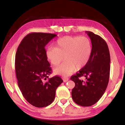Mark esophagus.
Returning a JSON list of instances; mask_svg holds the SVG:
<instances>
[{"instance_id": "1", "label": "esophagus", "mask_w": 125, "mask_h": 125, "mask_svg": "<svg viewBox=\"0 0 125 125\" xmlns=\"http://www.w3.org/2000/svg\"><path fill=\"white\" fill-rule=\"evenodd\" d=\"M63 81H64V82H66L69 80V78H64L63 79Z\"/></svg>"}]
</instances>
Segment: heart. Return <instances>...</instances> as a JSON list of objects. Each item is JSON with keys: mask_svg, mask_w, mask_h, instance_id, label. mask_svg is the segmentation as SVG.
Listing matches in <instances>:
<instances>
[{"mask_svg": "<svg viewBox=\"0 0 125 125\" xmlns=\"http://www.w3.org/2000/svg\"><path fill=\"white\" fill-rule=\"evenodd\" d=\"M92 44L87 37L66 36L58 39L54 47L48 48L46 51L48 60L54 66L65 61L54 69V72L68 76L76 69L83 68L87 64L92 56Z\"/></svg>", "mask_w": 125, "mask_h": 125, "instance_id": "1", "label": "heart"}]
</instances>
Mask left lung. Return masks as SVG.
Instances as JSON below:
<instances>
[{"label": "left lung", "instance_id": "8db88e82", "mask_svg": "<svg viewBox=\"0 0 125 125\" xmlns=\"http://www.w3.org/2000/svg\"><path fill=\"white\" fill-rule=\"evenodd\" d=\"M86 33L92 42V56L87 64L71 78L75 83L72 91V99L82 106L94 105L101 98L108 85L110 70V56L106 42L92 32ZM82 76L85 79L82 80Z\"/></svg>", "mask_w": 125, "mask_h": 125}]
</instances>
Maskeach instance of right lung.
Segmentation results:
<instances>
[{
	"instance_id": "obj_1",
	"label": "right lung",
	"mask_w": 125,
	"mask_h": 125,
	"mask_svg": "<svg viewBox=\"0 0 125 125\" xmlns=\"http://www.w3.org/2000/svg\"><path fill=\"white\" fill-rule=\"evenodd\" d=\"M56 36L53 33H29L21 42L16 53L18 86L27 102L37 107L50 105L55 98L57 88L63 82L56 75L43 82L52 73L45 47Z\"/></svg>"
}]
</instances>
